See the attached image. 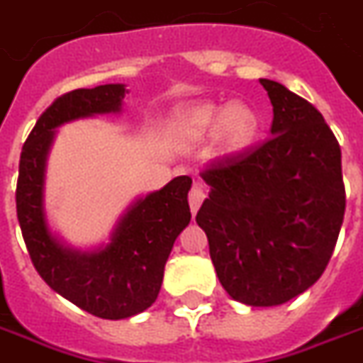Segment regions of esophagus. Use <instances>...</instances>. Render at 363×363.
<instances>
[{
	"instance_id": "obj_1",
	"label": "esophagus",
	"mask_w": 363,
	"mask_h": 363,
	"mask_svg": "<svg viewBox=\"0 0 363 363\" xmlns=\"http://www.w3.org/2000/svg\"><path fill=\"white\" fill-rule=\"evenodd\" d=\"M204 196H206V193H204V189H202L201 184H195V185H193V187H191V191H189L191 212L196 213V210L201 208L202 201H204Z\"/></svg>"
}]
</instances>
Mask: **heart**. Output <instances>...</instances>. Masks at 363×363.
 I'll return each instance as SVG.
<instances>
[{
  "instance_id": "obj_1",
  "label": "heart",
  "mask_w": 363,
  "mask_h": 363,
  "mask_svg": "<svg viewBox=\"0 0 363 363\" xmlns=\"http://www.w3.org/2000/svg\"><path fill=\"white\" fill-rule=\"evenodd\" d=\"M220 126V138L229 151H240L254 142L259 132V115L252 106L237 102L223 108L216 104H196L179 109L176 130L187 140H201Z\"/></svg>"
}]
</instances>
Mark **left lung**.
Wrapping results in <instances>:
<instances>
[{"label": "left lung", "mask_w": 363, "mask_h": 363, "mask_svg": "<svg viewBox=\"0 0 363 363\" xmlns=\"http://www.w3.org/2000/svg\"><path fill=\"white\" fill-rule=\"evenodd\" d=\"M259 83L272 104V136L208 164L202 178L212 189L196 223L227 294L272 307L322 277L347 195L341 147L322 113L277 81Z\"/></svg>", "instance_id": "obj_1"}]
</instances>
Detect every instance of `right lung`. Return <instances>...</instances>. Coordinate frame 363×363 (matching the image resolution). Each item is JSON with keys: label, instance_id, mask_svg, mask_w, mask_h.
Listing matches in <instances>:
<instances>
[{"label": "right lung", "instance_id": "obj_1", "mask_svg": "<svg viewBox=\"0 0 363 363\" xmlns=\"http://www.w3.org/2000/svg\"><path fill=\"white\" fill-rule=\"evenodd\" d=\"M123 85L75 89L50 104L22 145L16 216L35 271L56 294L98 318L121 320L155 303L174 240L189 225V176H178L134 204L111 242L92 254L64 248L45 223L43 172L56 126L96 113L119 111Z\"/></svg>", "mask_w": 363, "mask_h": 363}]
</instances>
